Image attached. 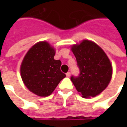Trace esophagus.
Masks as SVG:
<instances>
[{"label": "esophagus", "mask_w": 127, "mask_h": 127, "mask_svg": "<svg viewBox=\"0 0 127 127\" xmlns=\"http://www.w3.org/2000/svg\"><path fill=\"white\" fill-rule=\"evenodd\" d=\"M66 75L67 77H70V76H71V73H70V72H67V73H66Z\"/></svg>", "instance_id": "obj_1"}]
</instances>
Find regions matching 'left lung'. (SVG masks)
Masks as SVG:
<instances>
[{
    "label": "left lung",
    "instance_id": "8db88e82",
    "mask_svg": "<svg viewBox=\"0 0 127 127\" xmlns=\"http://www.w3.org/2000/svg\"><path fill=\"white\" fill-rule=\"evenodd\" d=\"M71 50L80 70L78 77H71L76 90L84 98L98 95L107 87L112 77L108 56L99 45L88 39L72 45Z\"/></svg>",
    "mask_w": 127,
    "mask_h": 127
}]
</instances>
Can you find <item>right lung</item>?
<instances>
[{"instance_id": "right-lung-1", "label": "right lung", "mask_w": 127, "mask_h": 127, "mask_svg": "<svg viewBox=\"0 0 127 127\" xmlns=\"http://www.w3.org/2000/svg\"><path fill=\"white\" fill-rule=\"evenodd\" d=\"M55 54V48L43 41L33 45L24 57L21 77L26 88L36 95H50L66 77L61 71V61L54 58Z\"/></svg>"}]
</instances>
